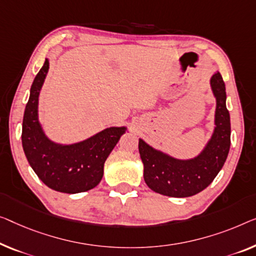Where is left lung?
I'll return each instance as SVG.
<instances>
[{"label":"left lung","instance_id":"obj_1","mask_svg":"<svg viewBox=\"0 0 256 256\" xmlns=\"http://www.w3.org/2000/svg\"><path fill=\"white\" fill-rule=\"evenodd\" d=\"M210 87L216 98L215 128L210 139L196 158H176L139 139L144 179L154 192L172 198L196 196L212 184L226 163L231 144V124L226 109V84L220 72L212 76Z\"/></svg>","mask_w":256,"mask_h":256}]
</instances>
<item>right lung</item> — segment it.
<instances>
[{
	"label": "right lung",
	"instance_id": "obj_1",
	"mask_svg": "<svg viewBox=\"0 0 256 256\" xmlns=\"http://www.w3.org/2000/svg\"><path fill=\"white\" fill-rule=\"evenodd\" d=\"M49 70V60L30 86L22 120V144L26 158L36 176L49 188L76 194L94 188L104 177L106 160L126 126H112L79 142L57 144L46 136L39 122V95Z\"/></svg>",
	"mask_w": 256,
	"mask_h": 256
}]
</instances>
